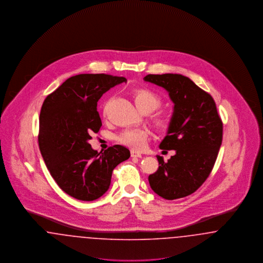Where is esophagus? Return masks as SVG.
Masks as SVG:
<instances>
[{
    "label": "esophagus",
    "instance_id": "esophagus-1",
    "mask_svg": "<svg viewBox=\"0 0 263 263\" xmlns=\"http://www.w3.org/2000/svg\"><path fill=\"white\" fill-rule=\"evenodd\" d=\"M131 157L133 158H141L142 157V154L138 151H131Z\"/></svg>",
    "mask_w": 263,
    "mask_h": 263
}]
</instances>
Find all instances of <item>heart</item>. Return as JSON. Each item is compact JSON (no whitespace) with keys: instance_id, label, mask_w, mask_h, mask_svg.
Instances as JSON below:
<instances>
[{"instance_id":"1","label":"heart","mask_w":263,"mask_h":263,"mask_svg":"<svg viewBox=\"0 0 263 263\" xmlns=\"http://www.w3.org/2000/svg\"><path fill=\"white\" fill-rule=\"evenodd\" d=\"M133 99L135 104L142 112H152L161 106L162 100L150 89L137 88L133 91ZM155 123L160 128L166 125V119L163 114H157L155 116ZM148 139V132L142 128L126 129L119 136L118 141L128 147L140 150L142 149Z\"/></svg>"}]
</instances>
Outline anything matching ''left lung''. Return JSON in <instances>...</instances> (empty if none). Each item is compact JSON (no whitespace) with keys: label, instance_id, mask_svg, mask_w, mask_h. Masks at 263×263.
<instances>
[{"label":"left lung","instance_id":"1","mask_svg":"<svg viewBox=\"0 0 263 263\" xmlns=\"http://www.w3.org/2000/svg\"><path fill=\"white\" fill-rule=\"evenodd\" d=\"M144 81L164 88L175 103L163 150H175L167 162L157 156L158 171L149 175L155 193L167 200L192 194L212 172L223 138V122L212 97L179 74L147 75Z\"/></svg>","mask_w":263,"mask_h":263}]
</instances>
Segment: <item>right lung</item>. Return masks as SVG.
<instances>
[{
	"label": "right lung",
	"instance_id": "1",
	"mask_svg": "<svg viewBox=\"0 0 263 263\" xmlns=\"http://www.w3.org/2000/svg\"><path fill=\"white\" fill-rule=\"evenodd\" d=\"M124 77L81 74L66 80L44 100L39 116V150L50 175L78 200L100 198L109 188L113 170L130 158V151L114 145L103 153L88 144L101 127L98 101Z\"/></svg>",
	"mask_w": 263,
	"mask_h": 263
}]
</instances>
